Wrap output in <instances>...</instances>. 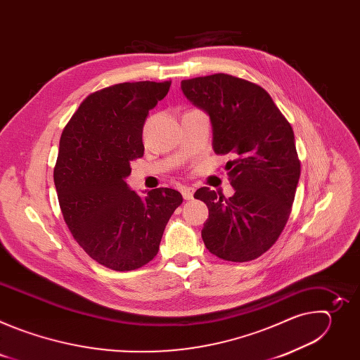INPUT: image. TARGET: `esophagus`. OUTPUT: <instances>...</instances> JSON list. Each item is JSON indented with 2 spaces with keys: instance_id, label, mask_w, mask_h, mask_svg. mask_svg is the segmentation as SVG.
Returning <instances> with one entry per match:
<instances>
[{
  "instance_id": "obj_1",
  "label": "esophagus",
  "mask_w": 360,
  "mask_h": 360,
  "mask_svg": "<svg viewBox=\"0 0 360 360\" xmlns=\"http://www.w3.org/2000/svg\"><path fill=\"white\" fill-rule=\"evenodd\" d=\"M181 192H182L184 199L189 200V199H192V198H193V192H195V189H193V188H191V186H182Z\"/></svg>"
}]
</instances>
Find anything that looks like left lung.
<instances>
[{
  "label": "left lung",
  "instance_id": "obj_1",
  "mask_svg": "<svg viewBox=\"0 0 360 360\" xmlns=\"http://www.w3.org/2000/svg\"><path fill=\"white\" fill-rule=\"evenodd\" d=\"M184 95L210 115L215 153L235 157L225 167L235 193L203 186L205 246L218 258L248 262L265 253L283 231L300 176L290 124L259 85L228 74L184 79Z\"/></svg>",
  "mask_w": 360,
  "mask_h": 360
}]
</instances>
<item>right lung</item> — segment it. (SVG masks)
<instances>
[{
  "label": "right lung",
  "mask_w": 360,
  "mask_h": 360,
  "mask_svg": "<svg viewBox=\"0 0 360 360\" xmlns=\"http://www.w3.org/2000/svg\"><path fill=\"white\" fill-rule=\"evenodd\" d=\"M171 86L124 82L88 95L63 131L54 182L65 224L94 261L134 271L158 253L165 226L182 203L171 188L131 191V162L143 155L142 129Z\"/></svg>",
  "instance_id": "add662e5"
}]
</instances>
